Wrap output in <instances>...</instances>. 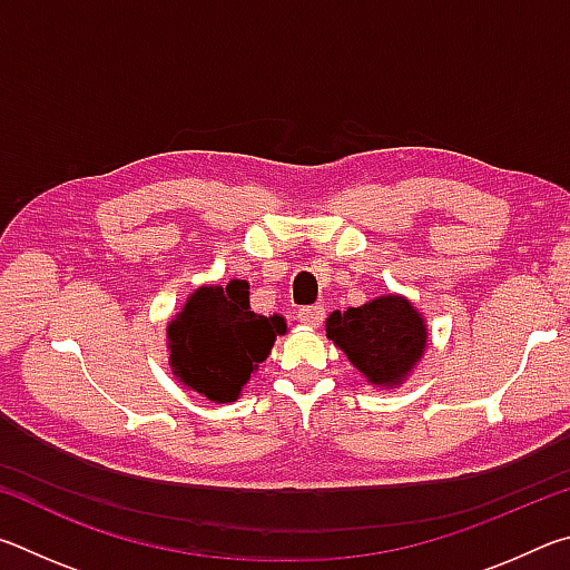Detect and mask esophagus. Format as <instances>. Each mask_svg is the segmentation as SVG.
<instances>
[{"label": "esophagus", "mask_w": 570, "mask_h": 570, "mask_svg": "<svg viewBox=\"0 0 570 570\" xmlns=\"http://www.w3.org/2000/svg\"><path fill=\"white\" fill-rule=\"evenodd\" d=\"M298 322L306 326H320L324 322V306H302L298 308Z\"/></svg>", "instance_id": "obj_1"}]
</instances>
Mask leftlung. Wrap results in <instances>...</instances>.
Here are the masks:
<instances>
[{"mask_svg": "<svg viewBox=\"0 0 570 570\" xmlns=\"http://www.w3.org/2000/svg\"><path fill=\"white\" fill-rule=\"evenodd\" d=\"M326 336L366 382L394 387L420 362L428 344V324L407 298L387 294L346 312H332L326 320Z\"/></svg>", "mask_w": 570, "mask_h": 570, "instance_id": "8db88e82", "label": "left lung"}]
</instances>
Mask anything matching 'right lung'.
I'll return each instance as SVG.
<instances>
[{
  "label": "right lung",
  "mask_w": 570,
  "mask_h": 570,
  "mask_svg": "<svg viewBox=\"0 0 570 570\" xmlns=\"http://www.w3.org/2000/svg\"><path fill=\"white\" fill-rule=\"evenodd\" d=\"M166 334L173 374L193 392L224 404L238 400L276 336L286 334V322L278 314L250 312L248 282L230 278L226 286L193 292Z\"/></svg>",
  "instance_id": "obj_1"
}]
</instances>
